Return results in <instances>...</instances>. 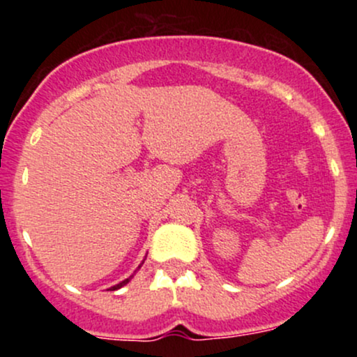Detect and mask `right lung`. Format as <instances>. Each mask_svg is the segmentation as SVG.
Returning a JSON list of instances; mask_svg holds the SVG:
<instances>
[{
  "mask_svg": "<svg viewBox=\"0 0 357 357\" xmlns=\"http://www.w3.org/2000/svg\"><path fill=\"white\" fill-rule=\"evenodd\" d=\"M142 264H144V261H142ZM139 267H141V265H139ZM130 278H132V275H130L129 278H126V280H122V282H121V284H117V285L110 287V290H117V289H121V287H124V285L127 284V282H129V280H130Z\"/></svg>",
  "mask_w": 357,
  "mask_h": 357,
  "instance_id": "obj_1",
  "label": "right lung"
}]
</instances>
